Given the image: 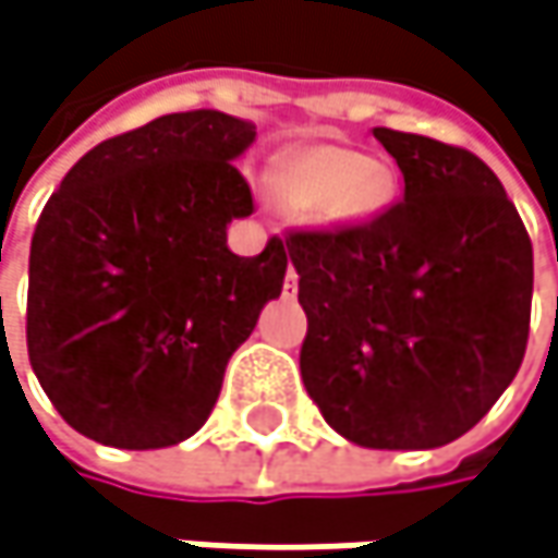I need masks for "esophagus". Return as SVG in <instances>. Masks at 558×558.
Instances as JSON below:
<instances>
[{
	"mask_svg": "<svg viewBox=\"0 0 558 558\" xmlns=\"http://www.w3.org/2000/svg\"><path fill=\"white\" fill-rule=\"evenodd\" d=\"M295 289H299V272H295V266H289V272H286V292L295 295Z\"/></svg>",
	"mask_w": 558,
	"mask_h": 558,
	"instance_id": "obj_1",
	"label": "esophagus"
}]
</instances>
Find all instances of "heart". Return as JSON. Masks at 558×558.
Segmentation results:
<instances>
[{
	"instance_id": "1",
	"label": "heart",
	"mask_w": 558,
	"mask_h": 558,
	"mask_svg": "<svg viewBox=\"0 0 558 558\" xmlns=\"http://www.w3.org/2000/svg\"><path fill=\"white\" fill-rule=\"evenodd\" d=\"M276 189L292 208L317 211L327 225H360L388 205L391 173L353 147L312 144L279 163Z\"/></svg>"
}]
</instances>
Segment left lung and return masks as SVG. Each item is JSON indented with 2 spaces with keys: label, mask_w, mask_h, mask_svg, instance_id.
I'll list each match as a JSON object with an SVG mask.
<instances>
[{
  "label": "left lung",
  "mask_w": 558,
  "mask_h": 558,
  "mask_svg": "<svg viewBox=\"0 0 558 558\" xmlns=\"http://www.w3.org/2000/svg\"><path fill=\"white\" fill-rule=\"evenodd\" d=\"M404 198L337 231H292L308 314L302 379L324 421L373 450L472 430L523 363L533 244L472 150L376 128Z\"/></svg>",
  "instance_id": "1"
}]
</instances>
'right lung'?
I'll return each mask as SVG.
<instances>
[{"label": "right lung", "mask_w": 558, "mask_h": 558, "mask_svg": "<svg viewBox=\"0 0 558 558\" xmlns=\"http://www.w3.org/2000/svg\"><path fill=\"white\" fill-rule=\"evenodd\" d=\"M256 128L175 111L93 147L37 218L28 360L60 417L121 450H160L211 414L231 353L279 299L289 250H228L253 215L231 163Z\"/></svg>", "instance_id": "add662e5"}]
</instances>
